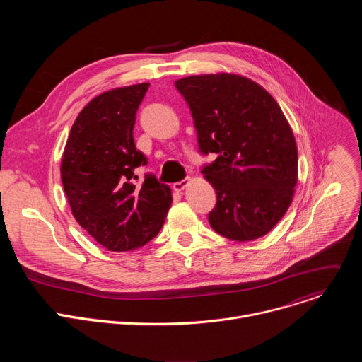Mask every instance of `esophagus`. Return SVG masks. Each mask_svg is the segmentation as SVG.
<instances>
[{"label": "esophagus", "mask_w": 362, "mask_h": 362, "mask_svg": "<svg viewBox=\"0 0 362 362\" xmlns=\"http://www.w3.org/2000/svg\"><path fill=\"white\" fill-rule=\"evenodd\" d=\"M189 185V180H182V182H176V183H173V190H176V192H182V190H185L186 189V186Z\"/></svg>", "instance_id": "1"}]
</instances>
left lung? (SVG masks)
Here are the masks:
<instances>
[{
  "label": "left lung",
  "mask_w": 362,
  "mask_h": 362,
  "mask_svg": "<svg viewBox=\"0 0 362 362\" xmlns=\"http://www.w3.org/2000/svg\"><path fill=\"white\" fill-rule=\"evenodd\" d=\"M175 86L190 107L200 150L218 154L202 170L218 196L212 229L236 242L265 236L298 183L296 141L279 105L261 84L233 73L189 76Z\"/></svg>",
  "instance_id": "1"
}]
</instances>
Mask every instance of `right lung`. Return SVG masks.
Returning a JSON list of instances; mask_svg holds the SVG:
<instances>
[{
	"label": "right lung",
	"instance_id": "add662e5",
	"mask_svg": "<svg viewBox=\"0 0 362 362\" xmlns=\"http://www.w3.org/2000/svg\"><path fill=\"white\" fill-rule=\"evenodd\" d=\"M148 83L117 87L91 98L78 113L62 158V182L71 214L101 246L141 247L156 236L172 206V190L154 176L136 185L147 163L136 148V112Z\"/></svg>",
	"mask_w": 362,
	"mask_h": 362
}]
</instances>
